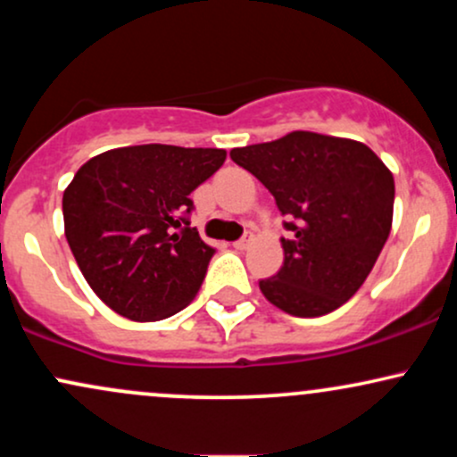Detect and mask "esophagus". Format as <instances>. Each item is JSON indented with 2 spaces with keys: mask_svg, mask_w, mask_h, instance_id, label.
<instances>
[{
  "mask_svg": "<svg viewBox=\"0 0 457 457\" xmlns=\"http://www.w3.org/2000/svg\"><path fill=\"white\" fill-rule=\"evenodd\" d=\"M253 238H255L253 232H246V234L243 236V238L236 240L234 246H236V249H240V251H243V249H249L251 243H253Z\"/></svg>",
  "mask_w": 457,
  "mask_h": 457,
  "instance_id": "esophagus-1",
  "label": "esophagus"
}]
</instances>
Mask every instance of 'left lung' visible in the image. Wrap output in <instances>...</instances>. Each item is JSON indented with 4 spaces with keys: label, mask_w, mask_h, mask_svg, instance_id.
Here are the masks:
<instances>
[{
    "label": "left lung",
    "mask_w": 457,
    "mask_h": 457,
    "mask_svg": "<svg viewBox=\"0 0 457 457\" xmlns=\"http://www.w3.org/2000/svg\"><path fill=\"white\" fill-rule=\"evenodd\" d=\"M290 221L283 266L260 281L266 301L296 318L327 316L356 295L393 223L395 182L376 152L312 130L229 152Z\"/></svg>",
    "instance_id": "obj_1"
}]
</instances>
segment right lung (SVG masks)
<instances>
[{
    "label": "right lung",
    "mask_w": 457,
    "mask_h": 457,
    "mask_svg": "<svg viewBox=\"0 0 457 457\" xmlns=\"http://www.w3.org/2000/svg\"><path fill=\"white\" fill-rule=\"evenodd\" d=\"M228 152L127 145L83 162L62 197L64 234L101 301L135 322H156L197 296L214 249L188 228L191 193Z\"/></svg>",
    "instance_id": "obj_1"
}]
</instances>
